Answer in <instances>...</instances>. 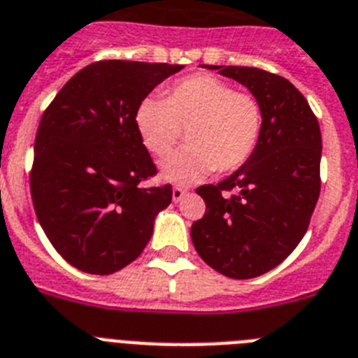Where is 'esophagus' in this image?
I'll return each mask as SVG.
<instances>
[{
    "instance_id": "1",
    "label": "esophagus",
    "mask_w": 358,
    "mask_h": 358,
    "mask_svg": "<svg viewBox=\"0 0 358 358\" xmlns=\"http://www.w3.org/2000/svg\"><path fill=\"white\" fill-rule=\"evenodd\" d=\"M185 195H186L185 188H181V186H173V190H172L173 203H179V201L185 199Z\"/></svg>"
}]
</instances>
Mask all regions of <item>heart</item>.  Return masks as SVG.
<instances>
[{
    "instance_id": "obj_1",
    "label": "heart",
    "mask_w": 358,
    "mask_h": 358,
    "mask_svg": "<svg viewBox=\"0 0 358 358\" xmlns=\"http://www.w3.org/2000/svg\"><path fill=\"white\" fill-rule=\"evenodd\" d=\"M134 124L155 157L170 154L186 128L188 146L164 159L161 176L190 185L212 170L234 172L248 161L261 137L262 110L257 97L234 90L224 79L194 74L172 85L163 99H143Z\"/></svg>"
}]
</instances>
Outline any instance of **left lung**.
<instances>
[{
	"mask_svg": "<svg viewBox=\"0 0 358 358\" xmlns=\"http://www.w3.org/2000/svg\"><path fill=\"white\" fill-rule=\"evenodd\" d=\"M206 69L219 70L257 97L262 130L239 170L197 188L206 212L192 224V243L219 273L253 279L279 266L306 234L320 194L319 121L288 79L253 66Z\"/></svg>",
	"mask_w": 358,
	"mask_h": 358,
	"instance_id": "obj_1",
	"label": "left lung"
}]
</instances>
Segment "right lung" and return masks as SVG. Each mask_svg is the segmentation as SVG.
I'll list each match as a JSON object with an SVG mask.
<instances>
[{
  "mask_svg": "<svg viewBox=\"0 0 358 358\" xmlns=\"http://www.w3.org/2000/svg\"><path fill=\"white\" fill-rule=\"evenodd\" d=\"M181 65L106 59L85 66L39 121L30 194L38 221L78 270L110 275L136 261L172 186H143L157 173L137 136V105Z\"/></svg>",
  "mask_w": 358,
  "mask_h": 358,
  "instance_id": "1",
  "label": "right lung"
}]
</instances>
